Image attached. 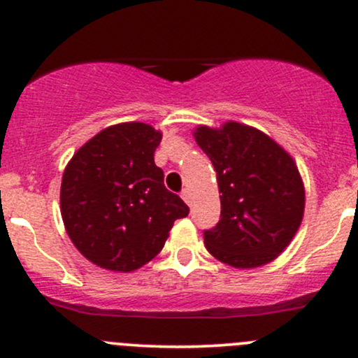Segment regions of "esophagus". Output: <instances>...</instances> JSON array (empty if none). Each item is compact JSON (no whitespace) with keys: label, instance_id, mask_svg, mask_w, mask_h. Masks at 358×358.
Listing matches in <instances>:
<instances>
[{"label":"esophagus","instance_id":"esophagus-1","mask_svg":"<svg viewBox=\"0 0 358 358\" xmlns=\"http://www.w3.org/2000/svg\"><path fill=\"white\" fill-rule=\"evenodd\" d=\"M182 199L185 200V203H188V205L192 203V196H190V192H188V190L182 192Z\"/></svg>","mask_w":358,"mask_h":358}]
</instances>
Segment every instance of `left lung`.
<instances>
[{"mask_svg":"<svg viewBox=\"0 0 358 358\" xmlns=\"http://www.w3.org/2000/svg\"><path fill=\"white\" fill-rule=\"evenodd\" d=\"M196 145L210 158L220 219L203 231L205 248L234 268L268 264L286 249L305 212V188L293 158L254 127L200 126Z\"/></svg>","mask_w":358,"mask_h":358,"instance_id":"obj_1","label":"left lung"}]
</instances>
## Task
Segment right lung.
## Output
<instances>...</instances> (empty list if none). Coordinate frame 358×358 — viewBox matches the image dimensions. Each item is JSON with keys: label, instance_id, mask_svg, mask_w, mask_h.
I'll return each instance as SVG.
<instances>
[{"label": "right lung", "instance_id": "obj_1", "mask_svg": "<svg viewBox=\"0 0 358 358\" xmlns=\"http://www.w3.org/2000/svg\"><path fill=\"white\" fill-rule=\"evenodd\" d=\"M162 133L145 122L101 131L64 171L60 210L73 245L96 266L129 273L165 245L176 219L190 208L166 190L155 165Z\"/></svg>", "mask_w": 358, "mask_h": 358}]
</instances>
